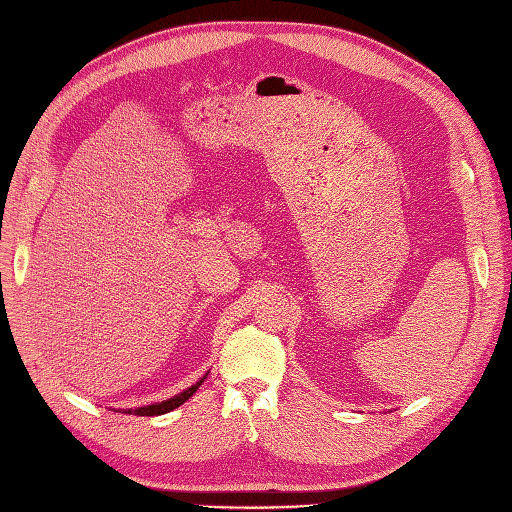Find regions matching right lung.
<instances>
[{
  "mask_svg": "<svg viewBox=\"0 0 512 512\" xmlns=\"http://www.w3.org/2000/svg\"><path fill=\"white\" fill-rule=\"evenodd\" d=\"M204 379H200L196 385H191L189 390L181 392L178 396L170 398V400H161V403H155V405H148V407H137V409H129V413H135V416H161V413H168L176 407H181L185 400H189L193 394L198 392V388L202 385Z\"/></svg>",
  "mask_w": 512,
  "mask_h": 512,
  "instance_id": "add662e5",
  "label": "right lung"
}]
</instances>
